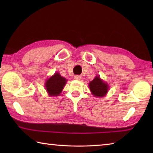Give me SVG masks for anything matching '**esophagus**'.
Here are the masks:
<instances>
[{
    "instance_id": "34e87169",
    "label": "esophagus",
    "mask_w": 153,
    "mask_h": 153,
    "mask_svg": "<svg viewBox=\"0 0 153 153\" xmlns=\"http://www.w3.org/2000/svg\"><path fill=\"white\" fill-rule=\"evenodd\" d=\"M74 78L77 80H79V79H81V76H78V75H76V76H74Z\"/></svg>"
}]
</instances>
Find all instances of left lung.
Here are the masks:
<instances>
[{
	"instance_id": "8db88e82",
	"label": "left lung",
	"mask_w": 153,
	"mask_h": 153,
	"mask_svg": "<svg viewBox=\"0 0 153 153\" xmlns=\"http://www.w3.org/2000/svg\"><path fill=\"white\" fill-rule=\"evenodd\" d=\"M89 87L92 94L98 97H104L108 89V85L103 82L98 76L96 77L91 82H90Z\"/></svg>"
}]
</instances>
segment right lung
Listing matches in <instances>:
<instances>
[{"mask_svg": "<svg viewBox=\"0 0 153 153\" xmlns=\"http://www.w3.org/2000/svg\"><path fill=\"white\" fill-rule=\"evenodd\" d=\"M66 84V79L59 73L55 74L46 82V89L51 96H58Z\"/></svg>", "mask_w": 153, "mask_h": 153, "instance_id": "1", "label": "right lung"}]
</instances>
